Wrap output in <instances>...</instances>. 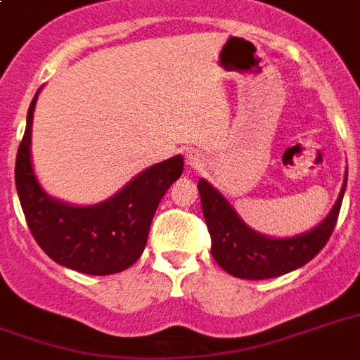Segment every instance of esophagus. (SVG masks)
I'll use <instances>...</instances> for the list:
<instances>
[{
  "label": "esophagus",
  "mask_w": 360,
  "mask_h": 360,
  "mask_svg": "<svg viewBox=\"0 0 360 360\" xmlns=\"http://www.w3.org/2000/svg\"><path fill=\"white\" fill-rule=\"evenodd\" d=\"M185 164L188 168H200L203 166V157L202 153L198 151H186L185 155Z\"/></svg>",
  "instance_id": "1"
}]
</instances>
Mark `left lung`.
Returning <instances> with one entry per match:
<instances>
[{
  "label": "left lung",
  "instance_id": "1",
  "mask_svg": "<svg viewBox=\"0 0 360 360\" xmlns=\"http://www.w3.org/2000/svg\"><path fill=\"white\" fill-rule=\"evenodd\" d=\"M344 185L329 214L312 230L293 237H269L257 233L243 222L230 202L209 181H198L202 209L209 233L214 262L231 276L245 280L274 278L307 265L329 240L340 213Z\"/></svg>",
  "mask_w": 360,
  "mask_h": 360
}]
</instances>
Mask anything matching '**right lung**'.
Instances as JSON below:
<instances>
[{
    "label": "right lung",
    "mask_w": 360,
    "mask_h": 360,
    "mask_svg": "<svg viewBox=\"0 0 360 360\" xmlns=\"http://www.w3.org/2000/svg\"><path fill=\"white\" fill-rule=\"evenodd\" d=\"M39 93L27 110L14 181L27 226L53 262L95 276L121 273L141 256L158 203L183 174V157L153 164L104 202L75 205L52 198L37 179L31 127Z\"/></svg>",
    "instance_id": "add662e5"
}]
</instances>
